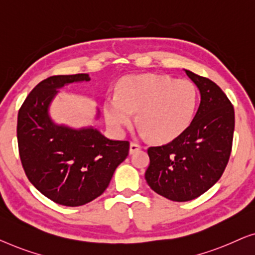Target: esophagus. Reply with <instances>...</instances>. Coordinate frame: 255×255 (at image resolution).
<instances>
[{
	"mask_svg": "<svg viewBox=\"0 0 255 255\" xmlns=\"http://www.w3.org/2000/svg\"><path fill=\"white\" fill-rule=\"evenodd\" d=\"M141 149V145L137 144V143L135 142H131L130 143V146H129V153H134L135 151H137V150Z\"/></svg>",
	"mask_w": 255,
	"mask_h": 255,
	"instance_id": "34e87169",
	"label": "esophagus"
}]
</instances>
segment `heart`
Wrapping results in <instances>:
<instances>
[{"label":"heart","mask_w":255,"mask_h":255,"mask_svg":"<svg viewBox=\"0 0 255 255\" xmlns=\"http://www.w3.org/2000/svg\"><path fill=\"white\" fill-rule=\"evenodd\" d=\"M198 106V91L188 80L166 75H129L117 85V95L106 97L104 114L118 132L137 120L144 135L168 142L191 125Z\"/></svg>","instance_id":"obj_1"}]
</instances>
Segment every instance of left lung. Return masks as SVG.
Returning <instances> with one entry per match:
<instances>
[{
	"label": "left lung",
	"instance_id": "left-lung-1",
	"mask_svg": "<svg viewBox=\"0 0 255 255\" xmlns=\"http://www.w3.org/2000/svg\"><path fill=\"white\" fill-rule=\"evenodd\" d=\"M201 93L198 112L173 141L150 146L145 180L157 194L175 202L199 198L216 184L231 155L235 110L209 78L185 70Z\"/></svg>",
	"mask_w": 255,
	"mask_h": 255
}]
</instances>
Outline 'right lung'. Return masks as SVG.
Returning <instances> with one entry per match:
<instances>
[{"label": "right lung", "mask_w": 255, "mask_h": 255, "mask_svg": "<svg viewBox=\"0 0 255 255\" xmlns=\"http://www.w3.org/2000/svg\"><path fill=\"white\" fill-rule=\"evenodd\" d=\"M88 81V74L41 81L24 100L17 121L19 157L27 179L46 198L67 207L83 206L102 195L129 152L128 141H112L95 128L57 126L49 118L48 106L57 89Z\"/></svg>", "instance_id": "right-lung-1"}]
</instances>
